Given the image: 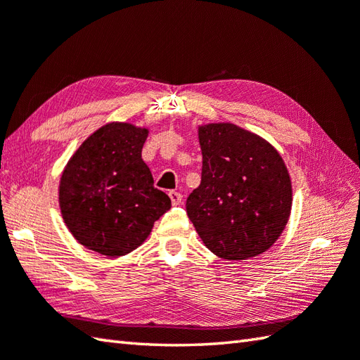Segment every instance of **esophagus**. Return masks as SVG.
Here are the masks:
<instances>
[{
  "mask_svg": "<svg viewBox=\"0 0 360 360\" xmlns=\"http://www.w3.org/2000/svg\"><path fill=\"white\" fill-rule=\"evenodd\" d=\"M168 196H170L173 205H178L182 202V195L179 192H174V190H172V192H168Z\"/></svg>",
  "mask_w": 360,
  "mask_h": 360,
  "instance_id": "esophagus-1",
  "label": "esophagus"
}]
</instances>
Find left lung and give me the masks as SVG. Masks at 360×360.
Listing matches in <instances>:
<instances>
[{"label":"left lung","instance_id":"1","mask_svg":"<svg viewBox=\"0 0 360 360\" xmlns=\"http://www.w3.org/2000/svg\"><path fill=\"white\" fill-rule=\"evenodd\" d=\"M201 184L187 215L210 252L240 262L269 249L285 231L292 186L272 145L231 122L198 127Z\"/></svg>","mask_w":360,"mask_h":360}]
</instances>
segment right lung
<instances>
[{"label": "right lung", "mask_w": 360, "mask_h": 360, "mask_svg": "<svg viewBox=\"0 0 360 360\" xmlns=\"http://www.w3.org/2000/svg\"><path fill=\"white\" fill-rule=\"evenodd\" d=\"M148 128L111 122L91 134L68 160L58 204L66 227L82 246L122 257L148 238L172 201L155 188L142 147Z\"/></svg>", "instance_id": "right-lung-1"}]
</instances>
